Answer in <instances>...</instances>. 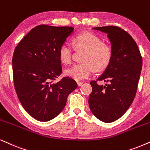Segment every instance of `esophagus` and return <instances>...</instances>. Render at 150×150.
<instances>
[{"mask_svg":"<svg viewBox=\"0 0 150 150\" xmlns=\"http://www.w3.org/2000/svg\"><path fill=\"white\" fill-rule=\"evenodd\" d=\"M77 84L79 86H81V85L83 84V81H77Z\"/></svg>","mask_w":150,"mask_h":150,"instance_id":"obj_1","label":"esophagus"}]
</instances>
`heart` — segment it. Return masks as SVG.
I'll list each match as a JSON object with an SVG mask.
<instances>
[{"instance_id":"b5f03b06","label":"heart","mask_w":150,"mask_h":150,"mask_svg":"<svg viewBox=\"0 0 150 150\" xmlns=\"http://www.w3.org/2000/svg\"><path fill=\"white\" fill-rule=\"evenodd\" d=\"M76 50H84L82 63L77 64L64 72L66 76L76 80L88 78L93 74L95 69L102 71L109 66L113 53L109 45L103 43L102 39L91 32H84L73 37ZM73 48L68 43H64L58 51L60 62L65 65L71 64L73 59Z\"/></svg>"}]
</instances>
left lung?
I'll use <instances>...</instances> for the list:
<instances>
[{"label": "left lung", "mask_w": 150, "mask_h": 150, "mask_svg": "<svg viewBox=\"0 0 150 150\" xmlns=\"http://www.w3.org/2000/svg\"><path fill=\"white\" fill-rule=\"evenodd\" d=\"M93 29L108 34L113 56L105 73L90 82L92 92L88 105L93 114L99 120L111 122L127 111L135 98L143 59L135 41L122 28L111 25ZM98 81L108 84L99 85Z\"/></svg>", "instance_id": "1"}]
</instances>
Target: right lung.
<instances>
[{
    "label": "right lung",
    "mask_w": 150,
    "mask_h": 150,
    "mask_svg": "<svg viewBox=\"0 0 150 150\" xmlns=\"http://www.w3.org/2000/svg\"><path fill=\"white\" fill-rule=\"evenodd\" d=\"M73 27L40 25L19 41L12 57L13 80L23 107L36 120L46 122L59 114L76 81L64 77L58 51Z\"/></svg>",
    "instance_id": "obj_1"
}]
</instances>
